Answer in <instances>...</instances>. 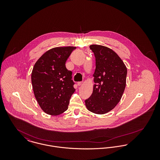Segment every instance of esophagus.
<instances>
[{
    "mask_svg": "<svg viewBox=\"0 0 160 160\" xmlns=\"http://www.w3.org/2000/svg\"><path fill=\"white\" fill-rule=\"evenodd\" d=\"M82 84H83V82H78V83H77V85H78V86H82Z\"/></svg>",
    "mask_w": 160,
    "mask_h": 160,
    "instance_id": "esophagus-1",
    "label": "esophagus"
}]
</instances>
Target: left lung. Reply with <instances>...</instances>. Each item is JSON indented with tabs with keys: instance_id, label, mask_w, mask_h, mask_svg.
<instances>
[{
	"instance_id": "left-lung-1",
	"label": "left lung",
	"mask_w": 160,
	"mask_h": 160,
	"mask_svg": "<svg viewBox=\"0 0 160 160\" xmlns=\"http://www.w3.org/2000/svg\"><path fill=\"white\" fill-rule=\"evenodd\" d=\"M96 68L93 74V92L85 100L88 110L95 114H103L114 108L122 98L126 86L127 69L122 59L112 49L93 44Z\"/></svg>"
}]
</instances>
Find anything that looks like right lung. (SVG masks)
Returning a JSON list of instances; mask_svg holds the SVG:
<instances>
[{
	"instance_id": "obj_1",
	"label": "right lung",
	"mask_w": 160,
	"mask_h": 160,
	"mask_svg": "<svg viewBox=\"0 0 160 160\" xmlns=\"http://www.w3.org/2000/svg\"><path fill=\"white\" fill-rule=\"evenodd\" d=\"M76 47H54L36 62L31 74L32 84L39 106L47 114L56 116L68 108L69 99L76 91L72 72L66 61Z\"/></svg>"
}]
</instances>
